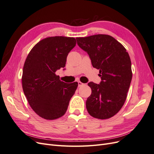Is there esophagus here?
Wrapping results in <instances>:
<instances>
[{"instance_id":"34e87169","label":"esophagus","mask_w":154,"mask_h":154,"mask_svg":"<svg viewBox=\"0 0 154 154\" xmlns=\"http://www.w3.org/2000/svg\"><path fill=\"white\" fill-rule=\"evenodd\" d=\"M78 87H81V86L84 85V83H83L82 82H80V81L78 82Z\"/></svg>"}]
</instances>
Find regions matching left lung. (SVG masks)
Returning a JSON list of instances; mask_svg holds the SVG:
<instances>
[{"instance_id": "1", "label": "left lung", "mask_w": 154, "mask_h": 154, "mask_svg": "<svg viewBox=\"0 0 154 154\" xmlns=\"http://www.w3.org/2000/svg\"><path fill=\"white\" fill-rule=\"evenodd\" d=\"M79 47L88 53L93 67L100 70V84L90 82L91 96L86 108L92 117L106 119L122 108L132 78L131 60L124 46L108 35L76 38Z\"/></svg>"}]
</instances>
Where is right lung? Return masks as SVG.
<instances>
[{"label": "right lung", "instance_id": "obj_1", "mask_svg": "<svg viewBox=\"0 0 154 154\" xmlns=\"http://www.w3.org/2000/svg\"><path fill=\"white\" fill-rule=\"evenodd\" d=\"M73 37L51 36L40 40L27 55L23 67V91L32 109L45 119L66 114L78 83H66L56 71L66 66L69 53L76 45Z\"/></svg>", "mask_w": 154, "mask_h": 154}]
</instances>
